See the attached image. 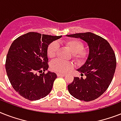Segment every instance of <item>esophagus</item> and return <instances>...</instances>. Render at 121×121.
<instances>
[{"label":"esophagus","mask_w":121,"mask_h":121,"mask_svg":"<svg viewBox=\"0 0 121 121\" xmlns=\"http://www.w3.org/2000/svg\"><path fill=\"white\" fill-rule=\"evenodd\" d=\"M65 75L63 73H57V76H58V77H64Z\"/></svg>","instance_id":"34e87169"}]
</instances>
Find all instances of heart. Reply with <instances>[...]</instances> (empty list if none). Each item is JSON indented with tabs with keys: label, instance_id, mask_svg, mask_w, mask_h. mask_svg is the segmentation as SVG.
<instances>
[{
	"label": "heart",
	"instance_id": "heart-1",
	"mask_svg": "<svg viewBox=\"0 0 121 121\" xmlns=\"http://www.w3.org/2000/svg\"><path fill=\"white\" fill-rule=\"evenodd\" d=\"M63 43L68 47L73 54L74 60L81 63L84 62L88 56V51L83 48V44L77 39H70L63 41ZM58 45L56 42H53L48 46L47 55L50 58H53L56 55ZM73 68V63L70 61H65L61 60H55L51 63V70L60 73H65Z\"/></svg>",
	"mask_w": 121,
	"mask_h": 121
}]
</instances>
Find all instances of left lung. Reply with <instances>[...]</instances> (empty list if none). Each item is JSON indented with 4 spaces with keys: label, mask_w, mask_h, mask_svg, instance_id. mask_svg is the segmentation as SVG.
Wrapping results in <instances>:
<instances>
[{
    "label": "left lung",
    "mask_w": 121,
    "mask_h": 121,
    "mask_svg": "<svg viewBox=\"0 0 121 121\" xmlns=\"http://www.w3.org/2000/svg\"><path fill=\"white\" fill-rule=\"evenodd\" d=\"M67 36L80 38L89 47L88 58L77 70L82 77H74L72 83L68 85V91L80 100H94L105 92L112 80L116 68L114 50L107 40L90 32ZM83 74L85 79L82 77Z\"/></svg>",
    "instance_id": "left-lung-1"
}]
</instances>
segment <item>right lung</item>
<instances>
[{"label":"right lung","instance_id":"right-lung-1","mask_svg":"<svg viewBox=\"0 0 121 121\" xmlns=\"http://www.w3.org/2000/svg\"><path fill=\"white\" fill-rule=\"evenodd\" d=\"M61 36L30 32L13 41L6 57L5 70L12 87L29 100H36L50 93L56 74L48 71V46ZM43 70V73L37 75Z\"/></svg>","mask_w":121,"mask_h":121}]
</instances>
